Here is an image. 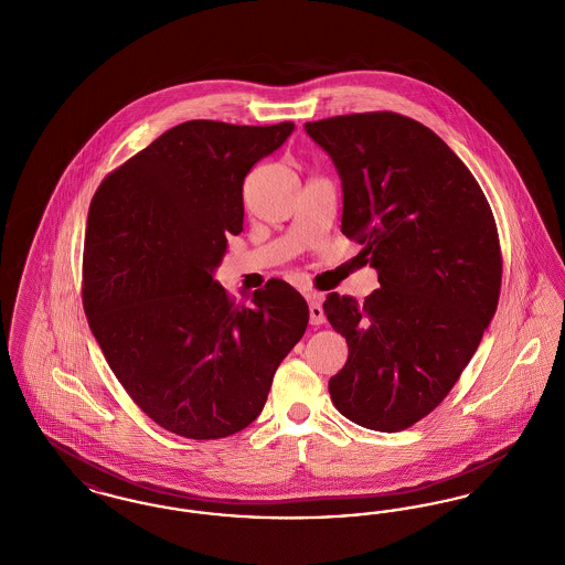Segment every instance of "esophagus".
<instances>
[{"label": "esophagus", "mask_w": 565, "mask_h": 565, "mask_svg": "<svg viewBox=\"0 0 565 565\" xmlns=\"http://www.w3.org/2000/svg\"><path fill=\"white\" fill-rule=\"evenodd\" d=\"M307 300H309V318H311V323L320 326V323L326 322V313H323L320 296L307 295Z\"/></svg>", "instance_id": "34e87169"}]
</instances>
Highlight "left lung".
Segmentation results:
<instances>
[{"mask_svg":"<svg viewBox=\"0 0 565 565\" xmlns=\"http://www.w3.org/2000/svg\"><path fill=\"white\" fill-rule=\"evenodd\" d=\"M343 186L341 231L379 275L375 292H330L323 313L348 339L328 381L353 424L401 431L451 392L491 322L502 256L483 190L422 122L366 111L305 125Z\"/></svg>","mask_w":565,"mask_h":565,"instance_id":"left-lung-1","label":"left lung"}]
</instances>
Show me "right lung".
I'll list each match as a JSON object with an SVG mask.
<instances>
[{
    "instance_id": "right-lung-1",
    "label": "right lung",
    "mask_w": 565,
    "mask_h": 565,
    "mask_svg": "<svg viewBox=\"0 0 565 565\" xmlns=\"http://www.w3.org/2000/svg\"><path fill=\"white\" fill-rule=\"evenodd\" d=\"M295 122L189 120L111 171L84 235L88 326L134 403L164 430L214 440L263 411L309 322L305 298L269 279L235 302L214 279L243 231V180Z\"/></svg>"
}]
</instances>
